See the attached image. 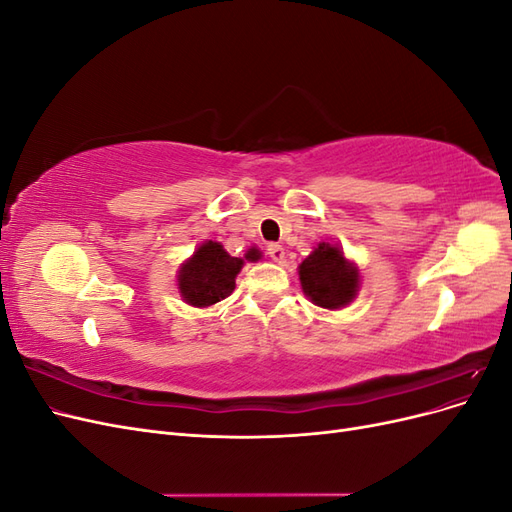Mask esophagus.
I'll return each mask as SVG.
<instances>
[{
    "label": "esophagus",
    "instance_id": "esophagus-1",
    "mask_svg": "<svg viewBox=\"0 0 512 512\" xmlns=\"http://www.w3.org/2000/svg\"><path fill=\"white\" fill-rule=\"evenodd\" d=\"M267 254L271 256V260L282 262V260H284V247L277 245V243H269V245H267Z\"/></svg>",
    "mask_w": 512,
    "mask_h": 512
}]
</instances>
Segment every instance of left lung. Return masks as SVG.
<instances>
[{"mask_svg": "<svg viewBox=\"0 0 512 512\" xmlns=\"http://www.w3.org/2000/svg\"><path fill=\"white\" fill-rule=\"evenodd\" d=\"M305 297L322 309L348 307L361 288V273L337 243L320 241L299 265Z\"/></svg>", "mask_w": 512, "mask_h": 512, "instance_id": "1", "label": "left lung"}]
</instances>
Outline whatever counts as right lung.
<instances>
[{
    "label": "right lung",
    "instance_id": "right-lung-1",
    "mask_svg": "<svg viewBox=\"0 0 512 512\" xmlns=\"http://www.w3.org/2000/svg\"><path fill=\"white\" fill-rule=\"evenodd\" d=\"M256 260V254H247ZM243 269V258L230 256L220 241L207 239L194 254L181 262L177 271V288L181 299L192 307H211L230 297L235 280Z\"/></svg>",
    "mask_w": 512,
    "mask_h": 512
}]
</instances>
